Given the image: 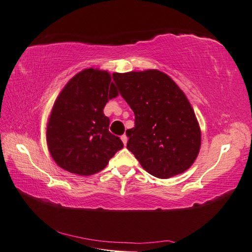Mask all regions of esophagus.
Returning <instances> with one entry per match:
<instances>
[{"mask_svg":"<svg viewBox=\"0 0 252 252\" xmlns=\"http://www.w3.org/2000/svg\"><path fill=\"white\" fill-rule=\"evenodd\" d=\"M121 140H122L123 144H125V145H126V143H127V136H126V134H123L121 136Z\"/></svg>","mask_w":252,"mask_h":252,"instance_id":"esophagus-1","label":"esophagus"}]
</instances>
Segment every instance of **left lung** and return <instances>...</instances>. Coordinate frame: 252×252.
Returning <instances> with one entry per match:
<instances>
[{
	"label": "left lung",
	"mask_w": 252,
	"mask_h": 252,
	"mask_svg": "<svg viewBox=\"0 0 252 252\" xmlns=\"http://www.w3.org/2000/svg\"><path fill=\"white\" fill-rule=\"evenodd\" d=\"M112 76L135 116L134 127L126 131V148L156 178L185 172L198 156L201 134L183 91L156 69Z\"/></svg>",
	"instance_id": "left-lung-1"
}]
</instances>
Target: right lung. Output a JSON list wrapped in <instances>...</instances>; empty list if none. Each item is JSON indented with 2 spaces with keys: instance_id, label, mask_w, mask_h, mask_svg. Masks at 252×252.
<instances>
[{
  "instance_id": "add662e5",
  "label": "right lung",
  "mask_w": 252,
  "mask_h": 252,
  "mask_svg": "<svg viewBox=\"0 0 252 252\" xmlns=\"http://www.w3.org/2000/svg\"><path fill=\"white\" fill-rule=\"evenodd\" d=\"M117 96L107 71L89 68L69 80L55 100L46 127L49 151L61 168L92 175L123 148L120 138L109 132L110 120L104 115L107 101Z\"/></svg>"
}]
</instances>
